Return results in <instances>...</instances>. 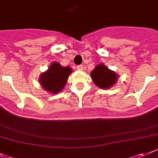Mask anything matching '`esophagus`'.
I'll return each mask as SVG.
<instances>
[{"mask_svg": "<svg viewBox=\"0 0 158 158\" xmlns=\"http://www.w3.org/2000/svg\"><path fill=\"white\" fill-rule=\"evenodd\" d=\"M77 69H78V70H79V71H83V67L82 66V65H79V66H77Z\"/></svg>", "mask_w": 158, "mask_h": 158, "instance_id": "34e87169", "label": "esophagus"}]
</instances>
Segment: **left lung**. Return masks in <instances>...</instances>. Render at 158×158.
Returning <instances> with one entry per match:
<instances>
[{
  "label": "left lung",
  "instance_id": "obj_1",
  "mask_svg": "<svg viewBox=\"0 0 158 158\" xmlns=\"http://www.w3.org/2000/svg\"><path fill=\"white\" fill-rule=\"evenodd\" d=\"M91 78L95 85L99 88L109 89L115 85L118 75L106 67L103 63L98 64L91 72Z\"/></svg>",
  "mask_w": 158,
  "mask_h": 158
}]
</instances>
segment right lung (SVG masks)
I'll return each instance as SVG.
<instances>
[{
  "label": "right lung",
  "instance_id": "1",
  "mask_svg": "<svg viewBox=\"0 0 158 158\" xmlns=\"http://www.w3.org/2000/svg\"><path fill=\"white\" fill-rule=\"evenodd\" d=\"M71 72V67H63L59 63L53 62L48 70L41 74L38 82L42 88L49 93H59L67 84Z\"/></svg>",
  "mask_w": 158,
  "mask_h": 158
}]
</instances>
